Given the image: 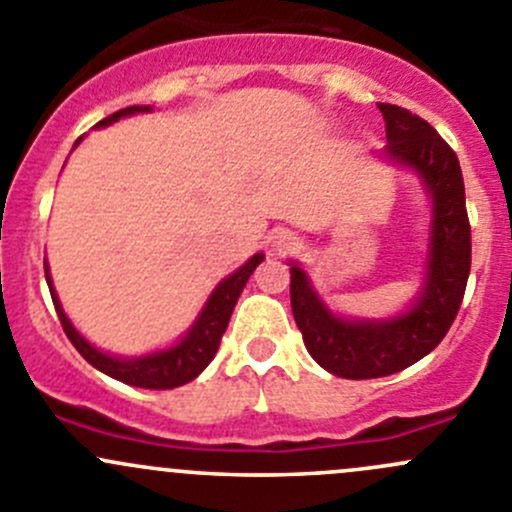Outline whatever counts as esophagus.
<instances>
[{
    "label": "esophagus",
    "mask_w": 512,
    "mask_h": 512,
    "mask_svg": "<svg viewBox=\"0 0 512 512\" xmlns=\"http://www.w3.org/2000/svg\"><path fill=\"white\" fill-rule=\"evenodd\" d=\"M272 250H275L277 255H289L292 250H297V237L287 230L277 232V235L272 237Z\"/></svg>",
    "instance_id": "1"
}]
</instances>
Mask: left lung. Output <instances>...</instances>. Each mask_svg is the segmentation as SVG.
<instances>
[{
	"label": "left lung",
	"instance_id": "left-lung-1",
	"mask_svg": "<svg viewBox=\"0 0 512 512\" xmlns=\"http://www.w3.org/2000/svg\"><path fill=\"white\" fill-rule=\"evenodd\" d=\"M379 111L389 138L386 156L414 168L431 195V247L421 297L409 312L386 322L334 317L292 262L289 297L304 347L322 369L342 379H379L431 354L451 329L471 275V223L458 156L416 113L394 103H379Z\"/></svg>",
	"mask_w": 512,
	"mask_h": 512
}]
</instances>
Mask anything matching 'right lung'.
Returning <instances> with one entry per match:
<instances>
[{
    "instance_id": "add662e5",
    "label": "right lung",
    "mask_w": 512,
    "mask_h": 512,
    "mask_svg": "<svg viewBox=\"0 0 512 512\" xmlns=\"http://www.w3.org/2000/svg\"><path fill=\"white\" fill-rule=\"evenodd\" d=\"M151 111L148 106H128L121 108V111L111 113L108 118H103L98 126H108V123L118 121L123 116H131V113ZM265 260V255H255L245 262L237 272H232L230 277H225L215 292L210 294L208 304L200 312V317L195 319V324L190 327V332L180 339V344L165 349V352L138 356V359H121V356H108L98 352L96 347H91L74 327H71L69 317L61 309L59 297H56L54 287H51L49 267L44 262L46 272V285H49L51 299H54L56 314L61 319V327H64L66 337L74 344L76 352L84 356L91 366H96L103 374L113 376V379L123 381L128 386H141V389H175V386H183L188 381H193L205 366L213 361L215 352L220 347V339H223L227 322H230V314L235 309L237 297H240L242 287L247 285L250 275L255 272V267Z\"/></svg>"
}]
</instances>
